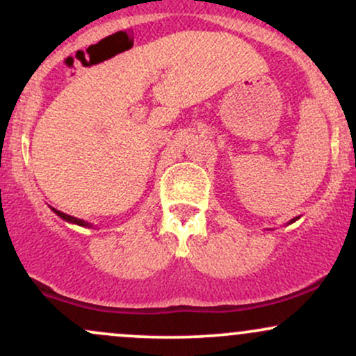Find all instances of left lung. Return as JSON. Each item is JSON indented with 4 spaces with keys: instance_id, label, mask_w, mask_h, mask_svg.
<instances>
[{
    "instance_id": "8db88e82",
    "label": "left lung",
    "mask_w": 356,
    "mask_h": 356,
    "mask_svg": "<svg viewBox=\"0 0 356 356\" xmlns=\"http://www.w3.org/2000/svg\"><path fill=\"white\" fill-rule=\"evenodd\" d=\"M298 219H300V216H298V218H295V219H291V220H289V222L288 224H293V222H296V220Z\"/></svg>"
}]
</instances>
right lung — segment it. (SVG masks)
Instances as JSON below:
<instances>
[{"mask_svg": "<svg viewBox=\"0 0 356 356\" xmlns=\"http://www.w3.org/2000/svg\"><path fill=\"white\" fill-rule=\"evenodd\" d=\"M50 209H51L53 212H55L56 216H60L61 219H63V220H67V222L76 224V226H81V227H93V224L87 222V220H83V219H79V218H73V216H68V214H65V212H61V211H58V209H55V207H50Z\"/></svg>", "mask_w": 356, "mask_h": 356, "instance_id": "add662e5", "label": "right lung"}]
</instances>
